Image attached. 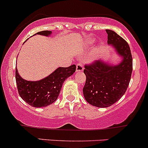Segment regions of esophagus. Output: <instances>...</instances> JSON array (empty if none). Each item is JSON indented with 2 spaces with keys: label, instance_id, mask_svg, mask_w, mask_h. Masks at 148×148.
<instances>
[{
  "label": "esophagus",
  "instance_id": "1",
  "mask_svg": "<svg viewBox=\"0 0 148 148\" xmlns=\"http://www.w3.org/2000/svg\"><path fill=\"white\" fill-rule=\"evenodd\" d=\"M84 70V66L83 64L79 63L77 65V69H76V71L78 72V71H82Z\"/></svg>",
  "mask_w": 148,
  "mask_h": 148
}]
</instances>
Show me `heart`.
Listing matches in <instances>:
<instances>
[{
    "mask_svg": "<svg viewBox=\"0 0 148 148\" xmlns=\"http://www.w3.org/2000/svg\"><path fill=\"white\" fill-rule=\"evenodd\" d=\"M94 41H95V40H94L92 38H89V43H93Z\"/></svg>",
    "mask_w": 148,
    "mask_h": 148,
    "instance_id": "heart-1",
    "label": "heart"
}]
</instances>
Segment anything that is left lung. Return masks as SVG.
Wrapping results in <instances>:
<instances>
[{
    "label": "left lung",
    "instance_id": "1",
    "mask_svg": "<svg viewBox=\"0 0 148 148\" xmlns=\"http://www.w3.org/2000/svg\"><path fill=\"white\" fill-rule=\"evenodd\" d=\"M106 31L107 43L122 59L117 65L100 60L85 65L84 97L88 103L97 107H110L123 96L132 71V54L127 42L114 31L109 29Z\"/></svg>",
    "mask_w": 148,
    "mask_h": 148
}]
</instances>
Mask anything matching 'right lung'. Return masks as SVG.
<instances>
[{
  "label": "right lung",
  "instance_id": "1",
  "mask_svg": "<svg viewBox=\"0 0 148 148\" xmlns=\"http://www.w3.org/2000/svg\"><path fill=\"white\" fill-rule=\"evenodd\" d=\"M36 34L49 36L51 34V31H42ZM75 71L74 64L69 67H59L46 78L31 82L23 79L16 68L18 92L21 97L29 105L34 107H46L57 99L64 82Z\"/></svg>",
  "mask_w": 148,
  "mask_h": 148
}]
</instances>
